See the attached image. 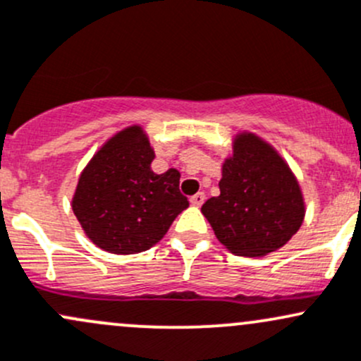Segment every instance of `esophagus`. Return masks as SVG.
Segmentation results:
<instances>
[{"instance_id": "34e87169", "label": "esophagus", "mask_w": 361, "mask_h": 361, "mask_svg": "<svg viewBox=\"0 0 361 361\" xmlns=\"http://www.w3.org/2000/svg\"><path fill=\"white\" fill-rule=\"evenodd\" d=\"M204 200H206V195H204V192H199V193H195V195L190 197V204H192V206H195V207L202 206Z\"/></svg>"}]
</instances>
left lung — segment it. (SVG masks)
Listing matches in <instances>:
<instances>
[{"label": "left lung", "mask_w": 361, "mask_h": 361, "mask_svg": "<svg viewBox=\"0 0 361 361\" xmlns=\"http://www.w3.org/2000/svg\"><path fill=\"white\" fill-rule=\"evenodd\" d=\"M216 238L237 256L279 250L301 228L305 199L289 164L254 133H238L225 159L219 195L202 206Z\"/></svg>", "instance_id": "obj_1"}]
</instances>
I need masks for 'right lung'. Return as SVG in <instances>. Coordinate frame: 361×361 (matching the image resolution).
I'll return each instance as SVG.
<instances>
[{
    "mask_svg": "<svg viewBox=\"0 0 361 361\" xmlns=\"http://www.w3.org/2000/svg\"><path fill=\"white\" fill-rule=\"evenodd\" d=\"M142 126L116 133L82 169L72 211L86 237L112 254H136L157 244L188 207L180 171L157 174Z\"/></svg>",
    "mask_w": 361,
    "mask_h": 361,
    "instance_id": "obj_1",
    "label": "right lung"
}]
</instances>
